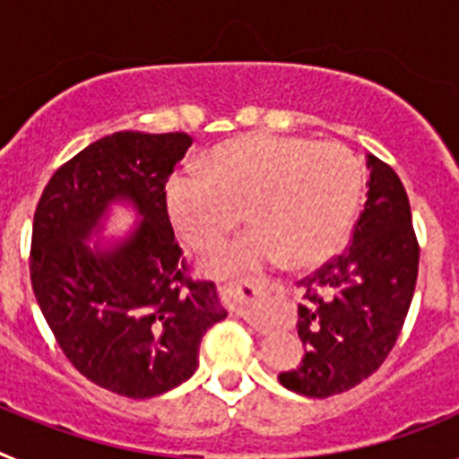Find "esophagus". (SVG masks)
I'll use <instances>...</instances> for the list:
<instances>
[{"mask_svg":"<svg viewBox=\"0 0 459 459\" xmlns=\"http://www.w3.org/2000/svg\"><path fill=\"white\" fill-rule=\"evenodd\" d=\"M225 296L230 299V303L241 312L243 317L248 319V322H257V307H259V299H262V290L250 285L227 287Z\"/></svg>","mask_w":459,"mask_h":459,"instance_id":"obj_1","label":"esophagus"}]
</instances>
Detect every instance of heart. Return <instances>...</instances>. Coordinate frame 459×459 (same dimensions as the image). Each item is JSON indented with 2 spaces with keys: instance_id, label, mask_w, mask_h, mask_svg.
<instances>
[{
  "instance_id": "obj_1",
  "label": "heart",
  "mask_w": 459,
  "mask_h": 459,
  "mask_svg": "<svg viewBox=\"0 0 459 459\" xmlns=\"http://www.w3.org/2000/svg\"><path fill=\"white\" fill-rule=\"evenodd\" d=\"M204 174H177L165 202L172 227L195 253H211L246 211L253 230L204 264L213 278L273 264L312 269L333 257L351 230L360 168L342 144L306 137L243 135L202 160Z\"/></svg>"
}]
</instances>
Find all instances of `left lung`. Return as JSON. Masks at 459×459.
<instances>
[{
    "label": "left lung",
    "mask_w": 459,
    "mask_h": 459,
    "mask_svg": "<svg viewBox=\"0 0 459 459\" xmlns=\"http://www.w3.org/2000/svg\"><path fill=\"white\" fill-rule=\"evenodd\" d=\"M366 206L350 248L299 282V368L280 384L306 397H331L368 379L391 354L407 319L419 275V243L407 193L395 172L372 153Z\"/></svg>",
    "instance_id": "left-lung-1"
}]
</instances>
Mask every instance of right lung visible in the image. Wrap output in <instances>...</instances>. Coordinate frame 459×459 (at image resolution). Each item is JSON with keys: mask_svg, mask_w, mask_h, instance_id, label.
Wrapping results in <instances>:
<instances>
[{"mask_svg": "<svg viewBox=\"0 0 459 459\" xmlns=\"http://www.w3.org/2000/svg\"><path fill=\"white\" fill-rule=\"evenodd\" d=\"M186 133L119 131L52 174L34 213L31 287L80 375L117 395L147 400L188 381L202 335L227 317L213 282L186 278L165 184L186 156ZM138 222L100 236L111 206Z\"/></svg>", "mask_w": 459, "mask_h": 459, "instance_id": "obj_1", "label": "right lung"}]
</instances>
